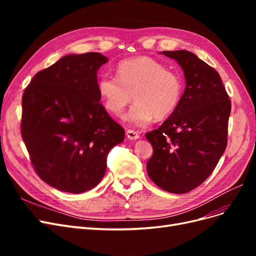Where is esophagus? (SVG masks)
<instances>
[{"label": "esophagus", "mask_w": 256, "mask_h": 256, "mask_svg": "<svg viewBox=\"0 0 256 256\" xmlns=\"http://www.w3.org/2000/svg\"><path fill=\"white\" fill-rule=\"evenodd\" d=\"M126 134H127V136H128L129 140H138V138H140V134H138L136 131H134V130L129 129V130L126 131Z\"/></svg>", "instance_id": "obj_1"}]
</instances>
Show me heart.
<instances>
[{"label":"heart","mask_w":256,"mask_h":256,"mask_svg":"<svg viewBox=\"0 0 256 256\" xmlns=\"http://www.w3.org/2000/svg\"><path fill=\"white\" fill-rule=\"evenodd\" d=\"M116 74L118 76L100 74L97 81L99 97L108 112L122 116L134 95L136 104L127 120L136 125H145L154 118H166L180 102L182 78L152 58L122 60L116 67Z\"/></svg>","instance_id":"heart-1"}]
</instances>
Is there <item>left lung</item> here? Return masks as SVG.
<instances>
[{"label": "left lung", "mask_w": 256, "mask_h": 256, "mask_svg": "<svg viewBox=\"0 0 256 256\" xmlns=\"http://www.w3.org/2000/svg\"><path fill=\"white\" fill-rule=\"evenodd\" d=\"M162 54L180 65L186 88L171 116L146 134L154 150L146 168L158 187L182 194L203 184L226 150L230 100L218 72L194 53Z\"/></svg>", "instance_id": "1"}]
</instances>
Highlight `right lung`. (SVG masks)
Here are the masks:
<instances>
[{"mask_svg":"<svg viewBox=\"0 0 256 256\" xmlns=\"http://www.w3.org/2000/svg\"><path fill=\"white\" fill-rule=\"evenodd\" d=\"M98 52L69 54L37 72L22 96L21 136L42 180L82 193L102 182L106 157L125 130L100 104Z\"/></svg>","mask_w":256,"mask_h":256,"instance_id":"right-lung-1","label":"right lung"}]
</instances>
